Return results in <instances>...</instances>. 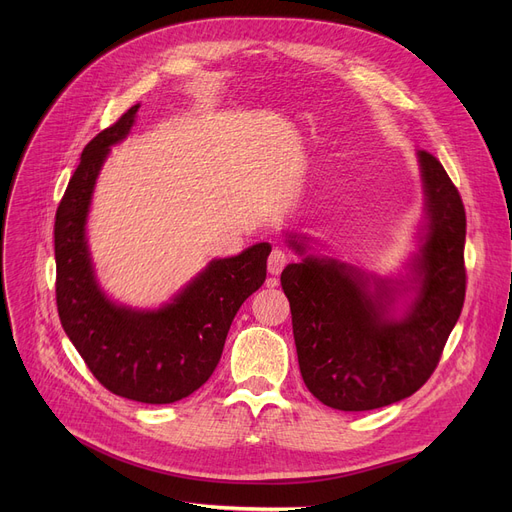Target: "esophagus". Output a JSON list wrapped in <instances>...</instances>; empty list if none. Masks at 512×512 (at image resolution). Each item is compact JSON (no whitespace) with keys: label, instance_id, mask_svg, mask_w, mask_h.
I'll return each mask as SVG.
<instances>
[{"label":"esophagus","instance_id":"1","mask_svg":"<svg viewBox=\"0 0 512 512\" xmlns=\"http://www.w3.org/2000/svg\"><path fill=\"white\" fill-rule=\"evenodd\" d=\"M286 263H288V255L282 249H274L270 259H267V270H270L272 276H278V274H282Z\"/></svg>","mask_w":512,"mask_h":512}]
</instances>
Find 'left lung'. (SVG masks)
<instances>
[{
  "label": "left lung",
  "instance_id": "obj_1",
  "mask_svg": "<svg viewBox=\"0 0 512 512\" xmlns=\"http://www.w3.org/2000/svg\"><path fill=\"white\" fill-rule=\"evenodd\" d=\"M423 222L405 278L307 253L280 276L292 313L299 367L309 392L338 411H371L415 394L434 373L465 301V207L440 161L417 151Z\"/></svg>",
  "mask_w": 512,
  "mask_h": 512
}]
</instances>
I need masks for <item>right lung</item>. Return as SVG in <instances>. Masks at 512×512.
I'll use <instances>...</instances> for the list:
<instances>
[{
    "mask_svg": "<svg viewBox=\"0 0 512 512\" xmlns=\"http://www.w3.org/2000/svg\"><path fill=\"white\" fill-rule=\"evenodd\" d=\"M139 103L83 149L56 213V299L62 328L95 378L118 396L170 405L199 390L218 367L232 319L261 288L270 242L213 259L170 303L137 309L103 292L89 251L87 218L99 172L137 120Z\"/></svg>",
    "mask_w": 512,
    "mask_h": 512,
    "instance_id": "right-lung-1",
    "label": "right lung"
}]
</instances>
